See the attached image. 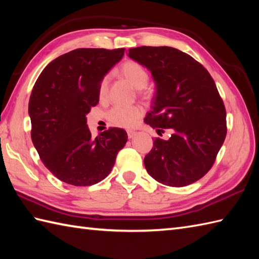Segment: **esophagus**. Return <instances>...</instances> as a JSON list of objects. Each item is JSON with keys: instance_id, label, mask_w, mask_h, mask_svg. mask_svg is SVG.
I'll list each match as a JSON object with an SVG mask.
<instances>
[{"instance_id": "34e87169", "label": "esophagus", "mask_w": 259, "mask_h": 259, "mask_svg": "<svg viewBox=\"0 0 259 259\" xmlns=\"http://www.w3.org/2000/svg\"><path fill=\"white\" fill-rule=\"evenodd\" d=\"M135 136H136L135 131H128V138H129V139H133Z\"/></svg>"}]
</instances>
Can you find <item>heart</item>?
<instances>
[{"mask_svg": "<svg viewBox=\"0 0 259 259\" xmlns=\"http://www.w3.org/2000/svg\"><path fill=\"white\" fill-rule=\"evenodd\" d=\"M117 74L121 79L125 80L129 84L133 85L135 89H138L142 97L147 98L150 96L149 91L145 89L148 80H149V73L141 63L135 61V60H126L118 68ZM108 85L109 78L104 76L100 83V88H99V95H100L101 99L107 97ZM142 115H144V109L140 106H117L110 110L108 113V119L114 125L129 129L137 125Z\"/></svg>", "mask_w": 259, "mask_h": 259, "instance_id": "1", "label": "heart"}]
</instances>
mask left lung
<instances>
[{
    "instance_id": "8db88e82",
    "label": "left lung",
    "mask_w": 259,
    "mask_h": 259,
    "mask_svg": "<svg viewBox=\"0 0 259 259\" xmlns=\"http://www.w3.org/2000/svg\"><path fill=\"white\" fill-rule=\"evenodd\" d=\"M128 56L149 70L156 83L145 122L172 129L168 140L153 141L144 160L148 174L170 187L195 183L212 167L227 134L226 109L214 81L178 49L139 47L129 49Z\"/></svg>"
}]
</instances>
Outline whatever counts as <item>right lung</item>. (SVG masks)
Returning <instances> with one entry per match:
<instances>
[{
    "mask_svg": "<svg viewBox=\"0 0 259 259\" xmlns=\"http://www.w3.org/2000/svg\"><path fill=\"white\" fill-rule=\"evenodd\" d=\"M124 49H76L49 63L29 101L31 138L42 162L65 184H98L111 171L128 135L110 128L92 139L85 115L99 102L103 76Z\"/></svg>",
    "mask_w": 259,
    "mask_h": 259,
    "instance_id": "right-lung-1",
    "label": "right lung"
}]
</instances>
